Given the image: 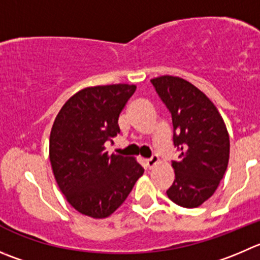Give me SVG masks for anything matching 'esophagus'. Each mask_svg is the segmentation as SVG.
<instances>
[{"mask_svg":"<svg viewBox=\"0 0 260 260\" xmlns=\"http://www.w3.org/2000/svg\"><path fill=\"white\" fill-rule=\"evenodd\" d=\"M158 162H159V159H158L157 157H152L149 158V159H144V165L147 169H153L155 165H158Z\"/></svg>","mask_w":260,"mask_h":260,"instance_id":"34e87169","label":"esophagus"}]
</instances>
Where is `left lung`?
<instances>
[{"label": "left lung", "instance_id": "8db88e82", "mask_svg": "<svg viewBox=\"0 0 260 260\" xmlns=\"http://www.w3.org/2000/svg\"><path fill=\"white\" fill-rule=\"evenodd\" d=\"M150 81L171 112L174 144L180 150L166 194L177 206L197 208L214 194L227 170L226 123L213 102L185 79L163 75Z\"/></svg>", "mask_w": 260, "mask_h": 260}]
</instances>
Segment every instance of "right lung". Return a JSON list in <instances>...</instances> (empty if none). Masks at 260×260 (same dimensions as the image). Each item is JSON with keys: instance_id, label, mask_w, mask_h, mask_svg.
I'll use <instances>...</instances> for the list:
<instances>
[{"instance_id": "obj_1", "label": "right lung", "mask_w": 260, "mask_h": 260, "mask_svg": "<svg viewBox=\"0 0 260 260\" xmlns=\"http://www.w3.org/2000/svg\"><path fill=\"white\" fill-rule=\"evenodd\" d=\"M134 84L88 86L71 95L53 121L49 162L58 187L79 213L107 218L143 176L135 158L110 155L106 142L120 133L118 116Z\"/></svg>"}]
</instances>
